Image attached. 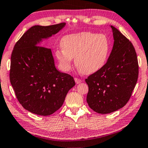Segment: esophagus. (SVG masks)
Returning <instances> with one entry per match:
<instances>
[{"label": "esophagus", "instance_id": "esophagus-1", "mask_svg": "<svg viewBox=\"0 0 148 148\" xmlns=\"http://www.w3.org/2000/svg\"><path fill=\"white\" fill-rule=\"evenodd\" d=\"M74 80H75V82H76V84H79L82 82V79L78 78H75Z\"/></svg>", "mask_w": 148, "mask_h": 148}]
</instances>
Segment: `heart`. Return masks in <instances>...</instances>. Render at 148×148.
<instances>
[{"mask_svg":"<svg viewBox=\"0 0 148 148\" xmlns=\"http://www.w3.org/2000/svg\"><path fill=\"white\" fill-rule=\"evenodd\" d=\"M62 49L56 51L55 55L62 70L71 69L72 58L82 73L90 74L103 66L109 57L111 43L104 34L85 32L64 36L61 39Z\"/></svg>","mask_w":148,"mask_h":148,"instance_id":"heart-1","label":"heart"}]
</instances>
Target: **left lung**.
<instances>
[{
    "label": "left lung",
    "instance_id": "8db88e82",
    "mask_svg": "<svg viewBox=\"0 0 148 148\" xmlns=\"http://www.w3.org/2000/svg\"><path fill=\"white\" fill-rule=\"evenodd\" d=\"M114 45L107 62L86 79L87 103L97 113H111L127 103L138 78L135 49L129 39L111 25Z\"/></svg>",
    "mask_w": 148,
    "mask_h": 148
}]
</instances>
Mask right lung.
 Returning a JSON list of instances; mask_svg holds the SVG:
<instances>
[{"mask_svg": "<svg viewBox=\"0 0 148 148\" xmlns=\"http://www.w3.org/2000/svg\"><path fill=\"white\" fill-rule=\"evenodd\" d=\"M65 24L30 27L12 53L10 80L16 97L24 109L38 115L57 111L75 86L73 77L55 68L51 49L39 46L42 39L56 34Z\"/></svg>", "mask_w": 148, "mask_h": 148, "instance_id": "add662e5", "label": "right lung"}]
</instances>
